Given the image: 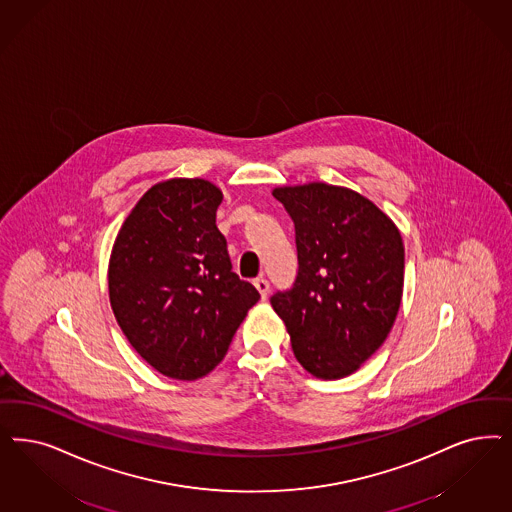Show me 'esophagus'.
<instances>
[{"label": "esophagus", "mask_w": 512, "mask_h": 512, "mask_svg": "<svg viewBox=\"0 0 512 512\" xmlns=\"http://www.w3.org/2000/svg\"><path fill=\"white\" fill-rule=\"evenodd\" d=\"M253 285L257 287V291H259V295H261V299H266L268 297V291H270V283L266 280L265 276H261V278H257Z\"/></svg>", "instance_id": "obj_1"}]
</instances>
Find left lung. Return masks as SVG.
<instances>
[{"instance_id":"8db88e82","label":"left lung","mask_w":512,"mask_h":512,"mask_svg":"<svg viewBox=\"0 0 512 512\" xmlns=\"http://www.w3.org/2000/svg\"><path fill=\"white\" fill-rule=\"evenodd\" d=\"M272 194L295 223L299 274L270 304L302 369L340 380L384 344L397 318L405 282L401 232L348 187L314 181Z\"/></svg>"}]
</instances>
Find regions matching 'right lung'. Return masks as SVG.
Segmentation results:
<instances>
[{
    "mask_svg": "<svg viewBox=\"0 0 512 512\" xmlns=\"http://www.w3.org/2000/svg\"><path fill=\"white\" fill-rule=\"evenodd\" d=\"M221 202L208 179L160 181L128 213L111 249V310L132 348L168 378L212 372L261 297L232 272L215 225Z\"/></svg>",
    "mask_w": 512,
    "mask_h": 512,
    "instance_id": "add662e5",
    "label": "right lung"
}]
</instances>
